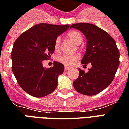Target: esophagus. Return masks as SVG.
I'll return each instance as SVG.
<instances>
[{"label":"esophagus","instance_id":"obj_1","mask_svg":"<svg viewBox=\"0 0 129 129\" xmlns=\"http://www.w3.org/2000/svg\"><path fill=\"white\" fill-rule=\"evenodd\" d=\"M64 69H65V70H66V71H67V70H70V68L68 67V66H65Z\"/></svg>","mask_w":129,"mask_h":129}]
</instances>
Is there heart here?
Segmentation results:
<instances>
[{
  "mask_svg": "<svg viewBox=\"0 0 129 129\" xmlns=\"http://www.w3.org/2000/svg\"><path fill=\"white\" fill-rule=\"evenodd\" d=\"M68 37L70 38V39L73 41V42L75 43L77 45H79L82 41H83V38H82V35L80 32L77 30H73L70 31L68 33ZM60 37H57L55 39V42H54V49L55 50H59V45H60ZM79 54H61L59 56H58L57 60L58 61L61 63L63 64H64L66 66H71L72 65L75 63L77 60L79 59Z\"/></svg>",
  "mask_w": 129,
  "mask_h": 129,
  "instance_id": "b5f03b06",
  "label": "heart"
}]
</instances>
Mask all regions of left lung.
I'll return each instance as SVG.
<instances>
[{"label": "left lung", "instance_id": "obj_1", "mask_svg": "<svg viewBox=\"0 0 129 129\" xmlns=\"http://www.w3.org/2000/svg\"><path fill=\"white\" fill-rule=\"evenodd\" d=\"M70 28L77 29L86 36V50L81 63L92 65L88 73L79 69V75L73 86L83 95H97L113 80L119 65V50L113 38L93 24H73Z\"/></svg>", "mask_w": 129, "mask_h": 129}]
</instances>
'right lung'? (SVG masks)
Masks as SVG:
<instances>
[{"label":"right lung","mask_w":129,"mask_h":129,"mask_svg":"<svg viewBox=\"0 0 129 129\" xmlns=\"http://www.w3.org/2000/svg\"><path fill=\"white\" fill-rule=\"evenodd\" d=\"M69 28L68 25L39 23L24 32L16 40L12 51V72L25 92L35 97L50 95L56 89L64 66L54 61L52 68L43 67L42 62L54 52L57 37Z\"/></svg>","instance_id":"add662e5"}]
</instances>
